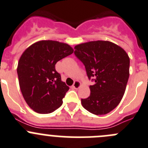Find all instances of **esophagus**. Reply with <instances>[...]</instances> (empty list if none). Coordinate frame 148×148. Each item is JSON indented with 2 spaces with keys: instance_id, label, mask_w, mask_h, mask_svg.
I'll return each mask as SVG.
<instances>
[{
  "instance_id": "esophagus-1",
  "label": "esophagus",
  "mask_w": 148,
  "mask_h": 148,
  "mask_svg": "<svg viewBox=\"0 0 148 148\" xmlns=\"http://www.w3.org/2000/svg\"><path fill=\"white\" fill-rule=\"evenodd\" d=\"M80 86H81V83L78 81H75L73 85V88H75V89H78Z\"/></svg>"
}]
</instances>
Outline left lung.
Returning a JSON list of instances; mask_svg holds the SVG:
<instances>
[{
	"instance_id": "obj_1",
	"label": "left lung",
	"mask_w": 148,
	"mask_h": 148,
	"mask_svg": "<svg viewBox=\"0 0 148 148\" xmlns=\"http://www.w3.org/2000/svg\"><path fill=\"white\" fill-rule=\"evenodd\" d=\"M75 57L83 62L90 86V96L81 99L82 106L94 115H105L120 103L129 77L130 60L118 45L97 40L77 45Z\"/></svg>"
}]
</instances>
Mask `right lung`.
Masks as SVG:
<instances>
[{
  "label": "right lung",
  "mask_w": 148,
  "mask_h": 148,
  "mask_svg": "<svg viewBox=\"0 0 148 148\" xmlns=\"http://www.w3.org/2000/svg\"><path fill=\"white\" fill-rule=\"evenodd\" d=\"M73 52L67 43L40 40L22 54L17 67L19 87L25 102L36 112L51 113L62 105L69 87L61 81L55 64Z\"/></svg>",
  "instance_id": "1"
}]
</instances>
